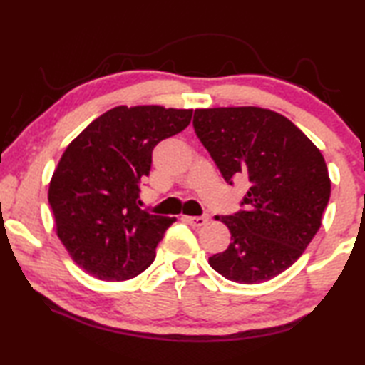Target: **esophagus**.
Listing matches in <instances>:
<instances>
[{
    "label": "esophagus",
    "instance_id": "34e87169",
    "mask_svg": "<svg viewBox=\"0 0 365 365\" xmlns=\"http://www.w3.org/2000/svg\"><path fill=\"white\" fill-rule=\"evenodd\" d=\"M185 220H187L188 224L193 225V227H202V225L207 224L209 217H207V215H196V217H185Z\"/></svg>",
    "mask_w": 365,
    "mask_h": 365
}]
</instances>
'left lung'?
<instances>
[{
    "label": "left lung",
    "instance_id": "1",
    "mask_svg": "<svg viewBox=\"0 0 365 365\" xmlns=\"http://www.w3.org/2000/svg\"><path fill=\"white\" fill-rule=\"evenodd\" d=\"M193 127L225 182H250L245 209L215 217L228 227L232 243L209 265L245 285L274 279L298 261L322 224L330 200L322 153L270 109H196Z\"/></svg>",
    "mask_w": 365,
    "mask_h": 365
}]
</instances>
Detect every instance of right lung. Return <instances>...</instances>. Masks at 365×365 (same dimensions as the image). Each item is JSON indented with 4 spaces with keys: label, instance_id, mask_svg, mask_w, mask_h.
<instances>
[{
    "label": "right lung",
    "instance_id": "add662e5",
    "mask_svg": "<svg viewBox=\"0 0 365 365\" xmlns=\"http://www.w3.org/2000/svg\"><path fill=\"white\" fill-rule=\"evenodd\" d=\"M193 109L117 106L66 148L48 190L56 233L86 274L133 279L156 257L175 217L141 211L140 183L159 141L188 127Z\"/></svg>",
    "mask_w": 365,
    "mask_h": 365
}]
</instances>
